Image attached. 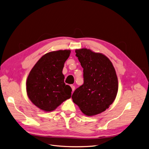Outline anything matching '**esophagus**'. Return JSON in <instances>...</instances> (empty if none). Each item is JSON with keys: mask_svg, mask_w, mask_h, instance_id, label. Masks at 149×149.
<instances>
[{"mask_svg": "<svg viewBox=\"0 0 149 149\" xmlns=\"http://www.w3.org/2000/svg\"><path fill=\"white\" fill-rule=\"evenodd\" d=\"M70 86H71V88H72V91L73 92V91H74V90H75V86H74V85H70Z\"/></svg>", "mask_w": 149, "mask_h": 149, "instance_id": "34e87169", "label": "esophagus"}]
</instances>
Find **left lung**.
Wrapping results in <instances>:
<instances>
[{"label": "left lung", "mask_w": 149, "mask_h": 149, "mask_svg": "<svg viewBox=\"0 0 149 149\" xmlns=\"http://www.w3.org/2000/svg\"><path fill=\"white\" fill-rule=\"evenodd\" d=\"M75 52L84 68V84L74 91L72 98L85 115L95 116L116 99L118 83L115 68L102 54L85 48Z\"/></svg>", "instance_id": "8db88e82"}]
</instances>
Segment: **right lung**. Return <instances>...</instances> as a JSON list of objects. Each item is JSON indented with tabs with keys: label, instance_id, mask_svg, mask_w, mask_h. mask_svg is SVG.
<instances>
[{
	"label": "right lung",
	"instance_id": "right-lung-1",
	"mask_svg": "<svg viewBox=\"0 0 149 149\" xmlns=\"http://www.w3.org/2000/svg\"><path fill=\"white\" fill-rule=\"evenodd\" d=\"M71 51L60 50L43 55L31 70L26 81L30 100L40 109L51 112L71 97L72 88L64 83L63 69Z\"/></svg>",
	"mask_w": 149,
	"mask_h": 149
}]
</instances>
